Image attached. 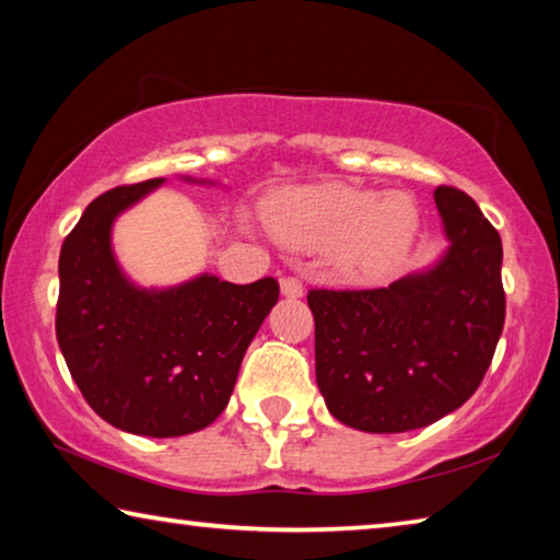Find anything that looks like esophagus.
I'll return each instance as SVG.
<instances>
[{
    "label": "esophagus",
    "mask_w": 560,
    "mask_h": 560,
    "mask_svg": "<svg viewBox=\"0 0 560 560\" xmlns=\"http://www.w3.org/2000/svg\"><path fill=\"white\" fill-rule=\"evenodd\" d=\"M281 293L287 299H301L303 296V283L296 277H283L281 279Z\"/></svg>",
    "instance_id": "obj_1"
}]
</instances>
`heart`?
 Segmentation results:
<instances>
[{"instance_id": "1", "label": "heart", "mask_w": 560, "mask_h": 560, "mask_svg": "<svg viewBox=\"0 0 560 560\" xmlns=\"http://www.w3.org/2000/svg\"><path fill=\"white\" fill-rule=\"evenodd\" d=\"M269 226L283 246L326 252L338 246V267L355 279L395 269L420 226V210L405 192L324 185L291 192L269 207Z\"/></svg>"}]
</instances>
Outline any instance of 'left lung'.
Segmentation results:
<instances>
[{"instance_id": "left-lung-1", "label": "left lung", "mask_w": 560, "mask_h": 560, "mask_svg": "<svg viewBox=\"0 0 560 560\" xmlns=\"http://www.w3.org/2000/svg\"><path fill=\"white\" fill-rule=\"evenodd\" d=\"M450 246L432 267L385 289H311L316 383L348 428L395 434L469 400L506 316L501 236L457 187L434 189Z\"/></svg>"}]
</instances>
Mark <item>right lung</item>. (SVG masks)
I'll use <instances>...</instances> for the list:
<instances>
[{"label":"right lung","instance_id":"1","mask_svg":"<svg viewBox=\"0 0 560 560\" xmlns=\"http://www.w3.org/2000/svg\"><path fill=\"white\" fill-rule=\"evenodd\" d=\"M163 183L96 197L59 257L56 338L71 377L93 412L143 438H179L222 415L246 348L279 301L271 277L240 287L200 273L170 289L126 277L113 254V222Z\"/></svg>","mask_w":560,"mask_h":560}]
</instances>
